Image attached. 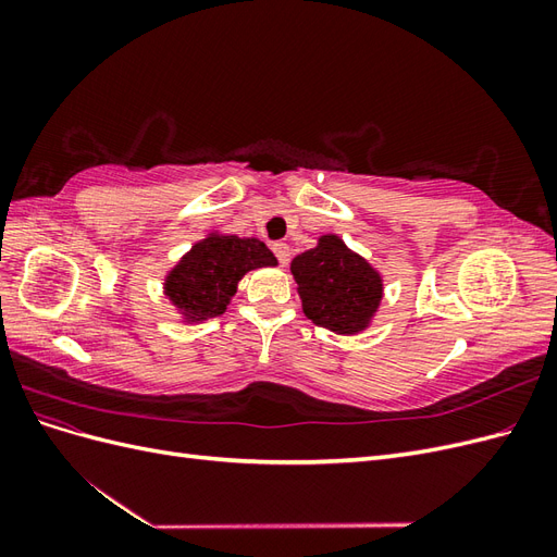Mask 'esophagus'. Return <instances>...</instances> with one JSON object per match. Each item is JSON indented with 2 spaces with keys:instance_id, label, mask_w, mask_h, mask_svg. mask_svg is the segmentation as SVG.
I'll return each mask as SVG.
<instances>
[{
  "instance_id": "obj_1",
  "label": "esophagus",
  "mask_w": 557,
  "mask_h": 557,
  "mask_svg": "<svg viewBox=\"0 0 557 557\" xmlns=\"http://www.w3.org/2000/svg\"><path fill=\"white\" fill-rule=\"evenodd\" d=\"M272 250H274V256L278 258L281 264H288V260H290V246L288 244L276 242V244H272Z\"/></svg>"
}]
</instances>
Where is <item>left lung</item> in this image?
<instances>
[{
    "mask_svg": "<svg viewBox=\"0 0 557 557\" xmlns=\"http://www.w3.org/2000/svg\"><path fill=\"white\" fill-rule=\"evenodd\" d=\"M290 272L311 323L344 336L372 327L383 299V274L339 234L318 237L313 248L293 258Z\"/></svg>",
    "mask_w": 557,
    "mask_h": 557,
    "instance_id": "1",
    "label": "left lung"
}]
</instances>
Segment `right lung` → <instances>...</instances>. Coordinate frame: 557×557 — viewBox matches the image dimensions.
<instances>
[{
  "mask_svg": "<svg viewBox=\"0 0 557 557\" xmlns=\"http://www.w3.org/2000/svg\"><path fill=\"white\" fill-rule=\"evenodd\" d=\"M276 264L278 260L264 242L211 230L164 274L162 293L181 323H205L227 311L239 281L248 272Z\"/></svg>",
  "mask_w": 557,
  "mask_h": 557,
  "instance_id": "1",
  "label": "right lung"
}]
</instances>
